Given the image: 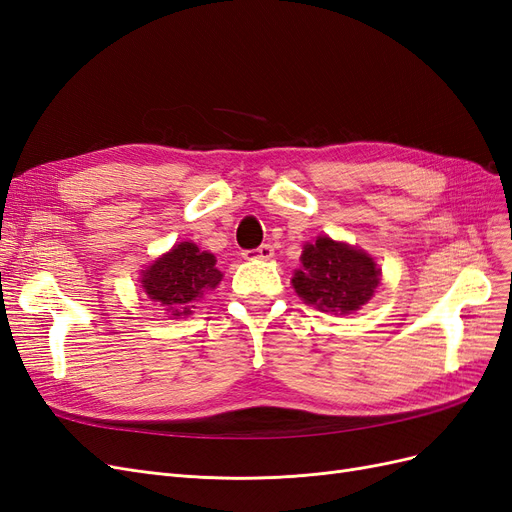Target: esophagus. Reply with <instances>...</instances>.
<instances>
[{"label": "esophagus", "mask_w": 512, "mask_h": 512, "mask_svg": "<svg viewBox=\"0 0 512 512\" xmlns=\"http://www.w3.org/2000/svg\"><path fill=\"white\" fill-rule=\"evenodd\" d=\"M243 258H247V260H269V258H273V245L262 243L260 247H256V250L243 252Z\"/></svg>", "instance_id": "34e87169"}]
</instances>
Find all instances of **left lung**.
Segmentation results:
<instances>
[{"mask_svg":"<svg viewBox=\"0 0 512 512\" xmlns=\"http://www.w3.org/2000/svg\"><path fill=\"white\" fill-rule=\"evenodd\" d=\"M303 269L292 277L299 297L322 312L350 314L365 305L380 284V269L365 252L329 237L307 243Z\"/></svg>","mask_w":512,"mask_h":512,"instance_id":"1","label":"left lung"}]
</instances>
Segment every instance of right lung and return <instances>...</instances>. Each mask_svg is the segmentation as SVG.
Masks as SVG:
<instances>
[{"instance_id": "right-lung-1", "label": "right lung", "mask_w": 512, "mask_h": 512, "mask_svg": "<svg viewBox=\"0 0 512 512\" xmlns=\"http://www.w3.org/2000/svg\"><path fill=\"white\" fill-rule=\"evenodd\" d=\"M222 282L215 256L183 241L143 271V288L170 316L192 314L194 303Z\"/></svg>"}]
</instances>
